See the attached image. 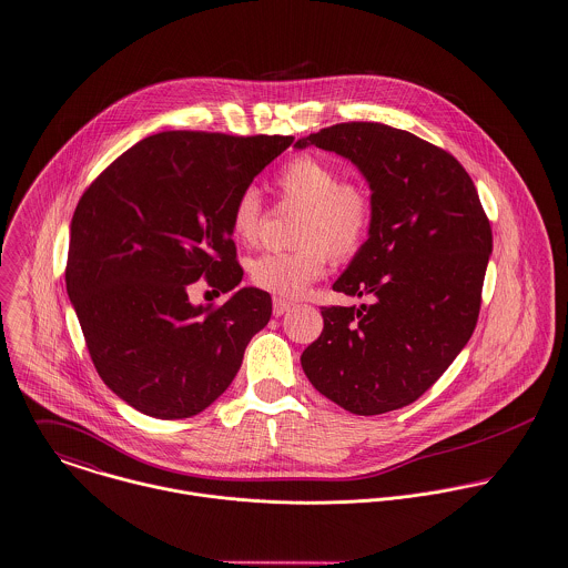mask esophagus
Segmentation results:
<instances>
[{"instance_id":"esophagus-1","label":"esophagus","mask_w":568,"mask_h":568,"mask_svg":"<svg viewBox=\"0 0 568 568\" xmlns=\"http://www.w3.org/2000/svg\"><path fill=\"white\" fill-rule=\"evenodd\" d=\"M294 307V303H290V301H283V298H274V303H272V312H274V316H283L285 312H290Z\"/></svg>"}]
</instances>
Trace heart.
Instances as JSON below:
<instances>
[{"mask_svg": "<svg viewBox=\"0 0 568 568\" xmlns=\"http://www.w3.org/2000/svg\"><path fill=\"white\" fill-rule=\"evenodd\" d=\"M278 189L285 202L303 206L292 252H272L250 263V283L276 298H298L327 272L334 258L353 256L366 241L373 204L368 193L342 182L341 171L318 155H296L278 171ZM263 200L256 186H245L230 211L232 234L254 243L263 226Z\"/></svg>", "mask_w": 568, "mask_h": 568, "instance_id": "obj_1", "label": "heart"}]
</instances>
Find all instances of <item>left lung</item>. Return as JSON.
Listing matches in <instances>:
<instances>
[{
  "label": "left lung",
  "mask_w": 568,
  "mask_h": 568,
  "mask_svg": "<svg viewBox=\"0 0 568 568\" xmlns=\"http://www.w3.org/2000/svg\"><path fill=\"white\" fill-rule=\"evenodd\" d=\"M351 160L371 189L368 239L334 283L371 305L323 307L301 364L327 399L382 415L419 399L467 344L480 310L491 227L471 178L448 151L379 122L301 138Z\"/></svg>",
  "instance_id": "8db88e82"
}]
</instances>
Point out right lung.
<instances>
[{
  "instance_id": "1",
  "label": "right lung",
  "mask_w": 568,
  "mask_h": 568,
  "mask_svg": "<svg viewBox=\"0 0 568 568\" xmlns=\"http://www.w3.org/2000/svg\"><path fill=\"white\" fill-rule=\"evenodd\" d=\"M292 140L162 131L124 151L79 200L68 296L99 375L135 410L202 413L267 325V292L241 287L222 308H204L187 290L202 275L224 292L241 283L232 204Z\"/></svg>"
}]
</instances>
